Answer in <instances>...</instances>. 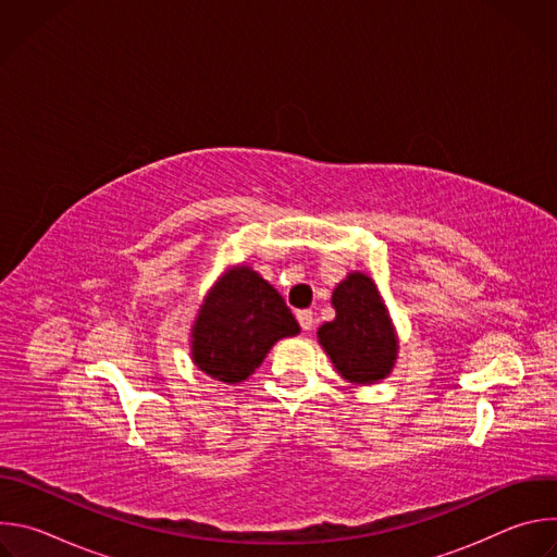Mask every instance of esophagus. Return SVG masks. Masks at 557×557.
I'll return each instance as SVG.
<instances>
[{
    "label": "esophagus",
    "instance_id": "34e87169",
    "mask_svg": "<svg viewBox=\"0 0 557 557\" xmlns=\"http://www.w3.org/2000/svg\"><path fill=\"white\" fill-rule=\"evenodd\" d=\"M297 322H299V326H301V331H310L312 326H314V314H312V310H297Z\"/></svg>",
    "mask_w": 557,
    "mask_h": 557
}]
</instances>
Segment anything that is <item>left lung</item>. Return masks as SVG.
Returning <instances> with one entry per match:
<instances>
[{"label":"left lung","mask_w":557,"mask_h":557,"mask_svg":"<svg viewBox=\"0 0 557 557\" xmlns=\"http://www.w3.org/2000/svg\"><path fill=\"white\" fill-rule=\"evenodd\" d=\"M331 301L337 314L317 331V339L335 370L355 385L385 379L394 368L399 339L372 277L359 271L348 273Z\"/></svg>","instance_id":"left-lung-1"}]
</instances>
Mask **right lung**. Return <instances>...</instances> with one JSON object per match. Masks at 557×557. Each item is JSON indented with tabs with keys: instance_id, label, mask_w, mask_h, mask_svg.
<instances>
[{
	"instance_id": "right-lung-1",
	"label": "right lung",
	"mask_w": 557,
	"mask_h": 557,
	"mask_svg": "<svg viewBox=\"0 0 557 557\" xmlns=\"http://www.w3.org/2000/svg\"><path fill=\"white\" fill-rule=\"evenodd\" d=\"M299 324L282 295L251 267L228 269L207 293L191 329V359L224 383L249 379L275 342Z\"/></svg>"
}]
</instances>
